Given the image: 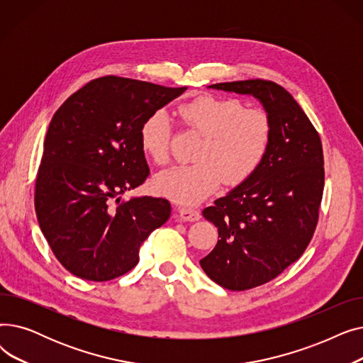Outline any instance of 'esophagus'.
I'll return each mask as SVG.
<instances>
[{
	"instance_id": "esophagus-1",
	"label": "esophagus",
	"mask_w": 363,
	"mask_h": 363,
	"mask_svg": "<svg viewBox=\"0 0 363 363\" xmlns=\"http://www.w3.org/2000/svg\"><path fill=\"white\" fill-rule=\"evenodd\" d=\"M179 218L185 222H196L201 218V212L196 207H182L179 211Z\"/></svg>"
}]
</instances>
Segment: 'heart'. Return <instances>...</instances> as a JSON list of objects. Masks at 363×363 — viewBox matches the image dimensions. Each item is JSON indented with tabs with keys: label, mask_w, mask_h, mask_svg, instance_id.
<instances>
[{
	"label": "heart",
	"mask_w": 363,
	"mask_h": 363,
	"mask_svg": "<svg viewBox=\"0 0 363 363\" xmlns=\"http://www.w3.org/2000/svg\"><path fill=\"white\" fill-rule=\"evenodd\" d=\"M181 123L199 132L194 164L172 166L155 178V189L178 203L196 204L211 196L222 178L238 185L253 177L268 156L274 123L263 108H245L238 99L201 95L178 108ZM172 122L164 110H156L140 129V143L155 163L169 157Z\"/></svg>",
	"instance_id": "obj_1"
}]
</instances>
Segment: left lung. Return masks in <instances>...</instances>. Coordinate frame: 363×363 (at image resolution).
<instances>
[{
	"mask_svg": "<svg viewBox=\"0 0 363 363\" xmlns=\"http://www.w3.org/2000/svg\"><path fill=\"white\" fill-rule=\"evenodd\" d=\"M249 94L269 113L274 137L268 156L253 177L206 207L219 240L200 260L220 287L244 291L272 281L309 245L323 194V152L319 133L293 95L272 81L213 84Z\"/></svg>",
	"mask_w": 363,
	"mask_h": 363,
	"instance_id": "1",
	"label": "left lung"
}]
</instances>
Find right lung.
<instances>
[{
    "label": "right lung",
    "instance_id": "right-lung-1",
    "mask_svg": "<svg viewBox=\"0 0 363 363\" xmlns=\"http://www.w3.org/2000/svg\"><path fill=\"white\" fill-rule=\"evenodd\" d=\"M103 76L54 113L35 181V212L50 249L74 277L104 282L140 262V247L170 216L166 199L121 194L150 169L140 129L185 91Z\"/></svg>",
    "mask_w": 363,
    "mask_h": 363
}]
</instances>
